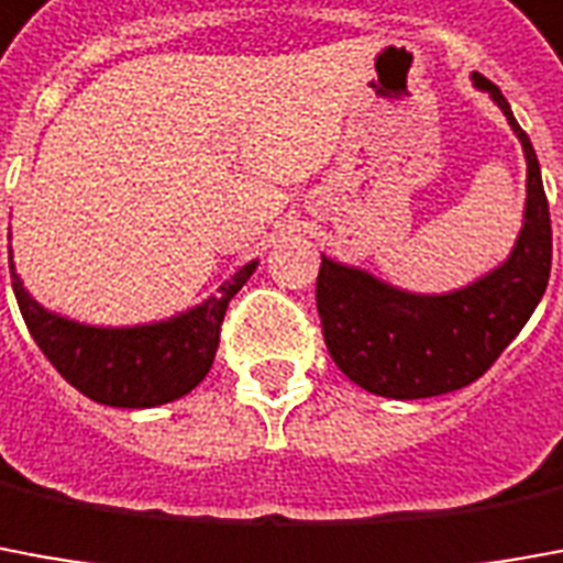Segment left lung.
<instances>
[{"label":"left lung","mask_w":563,"mask_h":563,"mask_svg":"<svg viewBox=\"0 0 563 563\" xmlns=\"http://www.w3.org/2000/svg\"><path fill=\"white\" fill-rule=\"evenodd\" d=\"M472 81L494 97L525 146V227L509 260L466 288L429 297L321 257L316 303L328 352L352 383L383 398L413 401L475 383L518 336L549 285L552 220L533 143L494 81L478 73Z\"/></svg>","instance_id":"obj_1"}]
</instances>
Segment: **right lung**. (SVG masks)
I'll use <instances>...</instances> for the list:
<instances>
[{
	"mask_svg": "<svg viewBox=\"0 0 563 563\" xmlns=\"http://www.w3.org/2000/svg\"><path fill=\"white\" fill-rule=\"evenodd\" d=\"M254 269L257 260L196 309L137 328H91L54 316L26 294L14 263L11 288L36 346L69 386L100 405L156 407L192 393L211 371L227 306Z\"/></svg>",
	"mask_w": 563,
	"mask_h": 563,
	"instance_id": "1",
	"label": "right lung"
}]
</instances>
